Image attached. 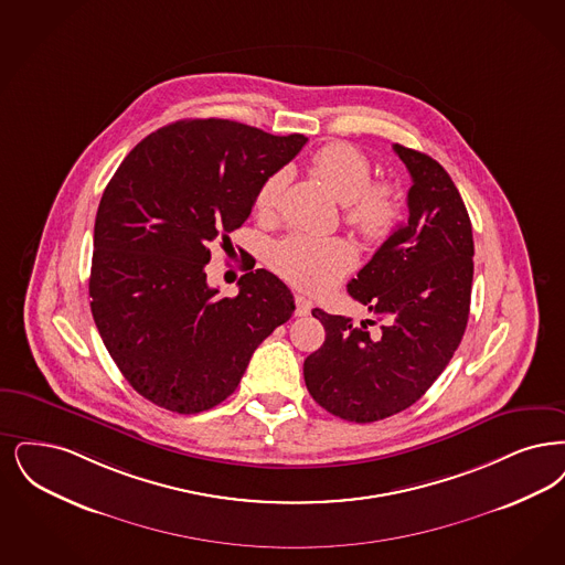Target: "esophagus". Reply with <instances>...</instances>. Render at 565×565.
<instances>
[{
	"instance_id": "obj_1",
	"label": "esophagus",
	"mask_w": 565,
	"mask_h": 565,
	"mask_svg": "<svg viewBox=\"0 0 565 565\" xmlns=\"http://www.w3.org/2000/svg\"><path fill=\"white\" fill-rule=\"evenodd\" d=\"M311 309H313V302H311L307 296L296 294V316H309V313H311Z\"/></svg>"
}]
</instances>
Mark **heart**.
<instances>
[{
    "label": "heart",
    "instance_id": "obj_1",
    "mask_svg": "<svg viewBox=\"0 0 565 565\" xmlns=\"http://www.w3.org/2000/svg\"><path fill=\"white\" fill-rule=\"evenodd\" d=\"M317 177L330 193L344 203V218L363 235L381 237L399 218V200L388 184H372V166L362 151L349 142H330L313 156ZM286 172H275L260 184L254 207L269 216L279 202ZM275 269L302 288L330 286L355 265V249L342 239H317L290 235L271 254Z\"/></svg>",
    "mask_w": 565,
    "mask_h": 565
}]
</instances>
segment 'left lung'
<instances>
[{"label": "left lung", "instance_id": "left-lung-1", "mask_svg": "<svg viewBox=\"0 0 565 565\" xmlns=\"http://www.w3.org/2000/svg\"><path fill=\"white\" fill-rule=\"evenodd\" d=\"M412 177L407 216L349 294L376 321L313 309L326 340L305 360V383L319 406L349 423H374L418 402L450 363L471 307L473 228L450 174L435 159L393 145Z\"/></svg>", "mask_w": 565, "mask_h": 565}]
</instances>
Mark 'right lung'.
<instances>
[{
	"label": "right lung",
	"instance_id": "obj_1",
	"mask_svg": "<svg viewBox=\"0 0 565 565\" xmlns=\"http://www.w3.org/2000/svg\"><path fill=\"white\" fill-rule=\"evenodd\" d=\"M307 136L231 119H182L138 142L107 184L94 223L90 309L124 379L156 406L198 414L237 388L256 347L294 313L265 269L221 296L210 244L246 223L260 184Z\"/></svg>",
	"mask_w": 565,
	"mask_h": 565
}]
</instances>
